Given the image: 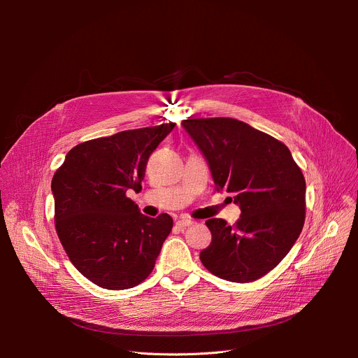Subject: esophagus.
Instances as JSON below:
<instances>
[{
    "mask_svg": "<svg viewBox=\"0 0 358 358\" xmlns=\"http://www.w3.org/2000/svg\"><path fill=\"white\" fill-rule=\"evenodd\" d=\"M194 222L192 220V219H180V220H177V227L178 228H185V227H190V224H193Z\"/></svg>",
    "mask_w": 358,
    "mask_h": 358,
    "instance_id": "34e87169",
    "label": "esophagus"
}]
</instances>
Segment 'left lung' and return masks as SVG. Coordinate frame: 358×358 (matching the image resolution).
I'll list each match as a JSON object with an SVG mask.
<instances>
[{"mask_svg":"<svg viewBox=\"0 0 358 358\" xmlns=\"http://www.w3.org/2000/svg\"><path fill=\"white\" fill-rule=\"evenodd\" d=\"M184 130L212 173L216 190L231 193L241 217L209 219L212 242L200 252L212 274L248 283L271 271L294 245L305 223L306 182L289 148L236 119H189Z\"/></svg>","mask_w":358,"mask_h":358,"instance_id":"left-lung-1","label":"left lung"}]
</instances>
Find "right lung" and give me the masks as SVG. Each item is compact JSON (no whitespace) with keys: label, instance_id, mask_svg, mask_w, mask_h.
Segmentation results:
<instances>
[{"label":"right lung","instance_id":"obj_1","mask_svg":"<svg viewBox=\"0 0 358 358\" xmlns=\"http://www.w3.org/2000/svg\"><path fill=\"white\" fill-rule=\"evenodd\" d=\"M176 123L124 130L72 148L52 178L55 227L72 264L108 290L150 274L173 217L141 213L127 193L142 190L146 164Z\"/></svg>","mask_w":358,"mask_h":358}]
</instances>
